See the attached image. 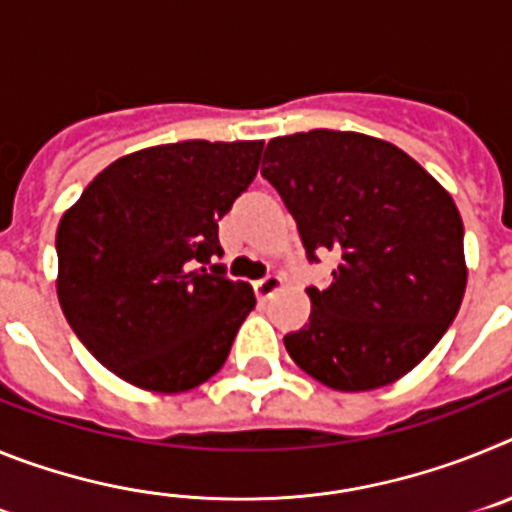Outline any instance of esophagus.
<instances>
[{
    "instance_id": "esophagus-1",
    "label": "esophagus",
    "mask_w": 512,
    "mask_h": 512,
    "mask_svg": "<svg viewBox=\"0 0 512 512\" xmlns=\"http://www.w3.org/2000/svg\"><path fill=\"white\" fill-rule=\"evenodd\" d=\"M282 284H284L282 274H269V277L259 279V282H253V289H256V297H259V300H269L274 292H279V289H282Z\"/></svg>"
}]
</instances>
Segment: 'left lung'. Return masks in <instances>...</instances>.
Listing matches in <instances>:
<instances>
[{
	"instance_id": "1",
	"label": "left lung",
	"mask_w": 512,
	"mask_h": 512,
	"mask_svg": "<svg viewBox=\"0 0 512 512\" xmlns=\"http://www.w3.org/2000/svg\"><path fill=\"white\" fill-rule=\"evenodd\" d=\"M261 166L295 217L307 259L333 251L330 287L284 336L302 372L338 392L397 382L441 341L467 289L451 194L397 146L351 130L271 138Z\"/></svg>"
}]
</instances>
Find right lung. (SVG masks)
<instances>
[{
	"mask_svg": "<svg viewBox=\"0 0 512 512\" xmlns=\"http://www.w3.org/2000/svg\"><path fill=\"white\" fill-rule=\"evenodd\" d=\"M264 140H182L99 171L56 233L61 310L122 382L179 395L220 372L256 305L212 256L217 220L259 171Z\"/></svg>",
	"mask_w": 512,
	"mask_h": 512,
	"instance_id": "add662e5",
	"label": "right lung"
}]
</instances>
